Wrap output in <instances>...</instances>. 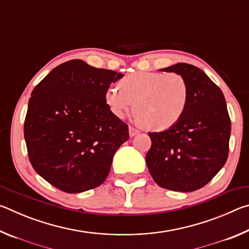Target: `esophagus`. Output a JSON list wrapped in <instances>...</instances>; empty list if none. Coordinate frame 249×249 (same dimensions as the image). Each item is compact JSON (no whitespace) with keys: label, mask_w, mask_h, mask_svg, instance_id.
Returning a JSON list of instances; mask_svg holds the SVG:
<instances>
[{"label":"esophagus","mask_w":249,"mask_h":249,"mask_svg":"<svg viewBox=\"0 0 249 249\" xmlns=\"http://www.w3.org/2000/svg\"><path fill=\"white\" fill-rule=\"evenodd\" d=\"M138 133H140V130L136 129V128H134L133 126H129V136L130 137L135 136V135H137Z\"/></svg>","instance_id":"34e87169"}]
</instances>
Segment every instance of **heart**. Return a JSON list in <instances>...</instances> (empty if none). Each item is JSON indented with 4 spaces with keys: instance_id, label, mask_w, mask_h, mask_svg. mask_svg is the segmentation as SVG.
Wrapping results in <instances>:
<instances>
[{
    "instance_id": "b5f03b06",
    "label": "heart",
    "mask_w": 249,
    "mask_h": 249,
    "mask_svg": "<svg viewBox=\"0 0 249 249\" xmlns=\"http://www.w3.org/2000/svg\"><path fill=\"white\" fill-rule=\"evenodd\" d=\"M119 89L105 91V103L119 119L134 107L137 121L155 132L169 129L183 116L189 103V86L182 75L140 71L120 80Z\"/></svg>"
}]
</instances>
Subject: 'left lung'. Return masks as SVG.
I'll return each instance as SVG.
<instances>
[{
	"instance_id": "8db88e82",
	"label": "left lung",
	"mask_w": 249,
	"mask_h": 249,
	"mask_svg": "<svg viewBox=\"0 0 249 249\" xmlns=\"http://www.w3.org/2000/svg\"><path fill=\"white\" fill-rule=\"evenodd\" d=\"M182 75L189 103L178 123L163 132L148 133L151 147L146 163L159 187L191 192L212 180L229 157L231 119L225 98L215 83L196 66L162 69Z\"/></svg>"
}]
</instances>
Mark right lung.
Instances as JSON below:
<instances>
[{
	"mask_svg": "<svg viewBox=\"0 0 249 249\" xmlns=\"http://www.w3.org/2000/svg\"><path fill=\"white\" fill-rule=\"evenodd\" d=\"M123 77L73 59L53 69L32 92L24 122L28 158L59 190L79 193L102 184L128 125L105 103L109 84Z\"/></svg>",
	"mask_w": 249,
	"mask_h": 249,
	"instance_id": "obj_1",
	"label": "right lung"
}]
</instances>
